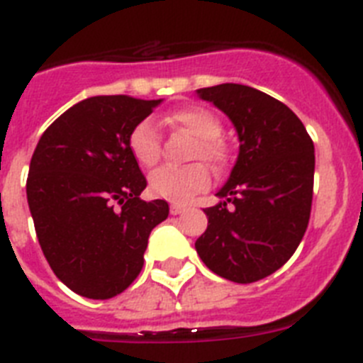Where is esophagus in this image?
<instances>
[{"instance_id": "34e87169", "label": "esophagus", "mask_w": 363, "mask_h": 363, "mask_svg": "<svg viewBox=\"0 0 363 363\" xmlns=\"http://www.w3.org/2000/svg\"><path fill=\"white\" fill-rule=\"evenodd\" d=\"M185 211H187V209H185L184 205H178V203H172L171 205V214H174V216H176V214L185 213Z\"/></svg>"}]
</instances>
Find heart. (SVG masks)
I'll return each mask as SVG.
<instances>
[{
  "label": "heart",
  "mask_w": 363,
  "mask_h": 363,
  "mask_svg": "<svg viewBox=\"0 0 363 363\" xmlns=\"http://www.w3.org/2000/svg\"><path fill=\"white\" fill-rule=\"evenodd\" d=\"M169 120L198 138L192 158H203L214 167L225 165L229 149L220 138L221 121L214 112L205 107H187L172 112ZM129 150L133 158L143 167H150L158 162L162 152V136L152 120L147 118L134 125L129 134ZM209 185V169L203 163H191L185 167L163 165L149 176V189L152 194L174 203H185Z\"/></svg>",
  "instance_id": "heart-1"
}]
</instances>
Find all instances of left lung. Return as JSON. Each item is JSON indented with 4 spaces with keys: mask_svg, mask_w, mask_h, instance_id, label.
<instances>
[{
    "mask_svg": "<svg viewBox=\"0 0 363 363\" xmlns=\"http://www.w3.org/2000/svg\"><path fill=\"white\" fill-rule=\"evenodd\" d=\"M236 127L238 162L203 213L196 252L214 274L252 284L294 255L311 218L314 145L300 118L277 98L238 83L200 89Z\"/></svg>",
    "mask_w": 363,
    "mask_h": 363,
    "instance_id": "1",
    "label": "left lung"
}]
</instances>
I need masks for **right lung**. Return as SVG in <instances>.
<instances>
[{"mask_svg": "<svg viewBox=\"0 0 363 363\" xmlns=\"http://www.w3.org/2000/svg\"><path fill=\"white\" fill-rule=\"evenodd\" d=\"M162 99L86 98L57 118L38 142L27 200L50 269L79 296L123 293L143 267L165 200H140L147 179L129 150V134Z\"/></svg>", "mask_w": 363, "mask_h": 363, "instance_id": "obj_1", "label": "right lung"}]
</instances>
